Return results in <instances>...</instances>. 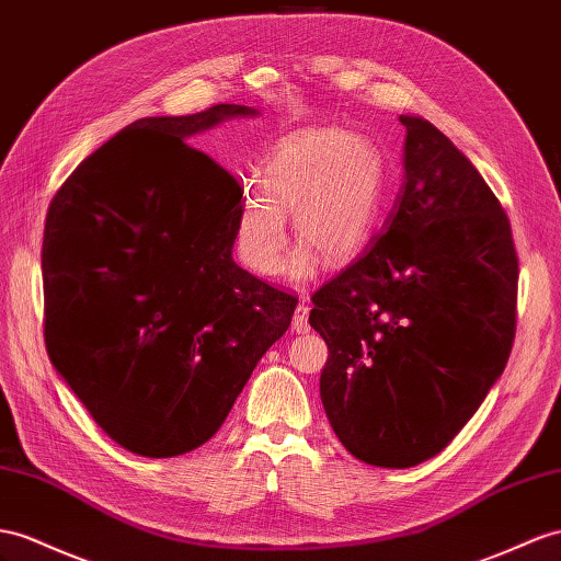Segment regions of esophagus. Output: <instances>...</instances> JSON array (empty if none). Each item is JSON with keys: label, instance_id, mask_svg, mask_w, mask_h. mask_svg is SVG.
Listing matches in <instances>:
<instances>
[{"label": "esophagus", "instance_id": "obj_1", "mask_svg": "<svg viewBox=\"0 0 561 561\" xmlns=\"http://www.w3.org/2000/svg\"><path fill=\"white\" fill-rule=\"evenodd\" d=\"M308 314H310V308L300 304L294 312V320H291V329L296 334H306L310 332V322H308Z\"/></svg>", "mask_w": 561, "mask_h": 561}]
</instances>
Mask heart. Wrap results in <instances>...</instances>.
<instances>
[{"label": "heart", "instance_id": "heart-1", "mask_svg": "<svg viewBox=\"0 0 561 561\" xmlns=\"http://www.w3.org/2000/svg\"><path fill=\"white\" fill-rule=\"evenodd\" d=\"M379 144L341 127L300 130L277 141L263 163V180L243 184L234 218L239 261L261 277H277L289 249L286 213L304 239L291 277H308L314 253L327 265L348 263L377 225L386 190Z\"/></svg>", "mask_w": 561, "mask_h": 561}]
</instances>
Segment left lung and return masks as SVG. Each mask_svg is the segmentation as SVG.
<instances>
[{
    "instance_id": "1",
    "label": "left lung",
    "mask_w": 561,
    "mask_h": 561,
    "mask_svg": "<svg viewBox=\"0 0 561 561\" xmlns=\"http://www.w3.org/2000/svg\"><path fill=\"white\" fill-rule=\"evenodd\" d=\"M405 180L367 251L314 291L322 405L353 457L408 469L438 455L502 375L516 332L507 213L469 158L417 116Z\"/></svg>"
}]
</instances>
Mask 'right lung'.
I'll use <instances>...</instances> for the list:
<instances>
[{
  "instance_id": "right-lung-1",
  "label": "right lung",
  "mask_w": 561,
  "mask_h": 561,
  "mask_svg": "<svg viewBox=\"0 0 561 561\" xmlns=\"http://www.w3.org/2000/svg\"><path fill=\"white\" fill-rule=\"evenodd\" d=\"M141 118L73 170L42 241L49 360L92 420L141 457L213 438L298 298L241 270V186L186 139L227 118Z\"/></svg>"
}]
</instances>
